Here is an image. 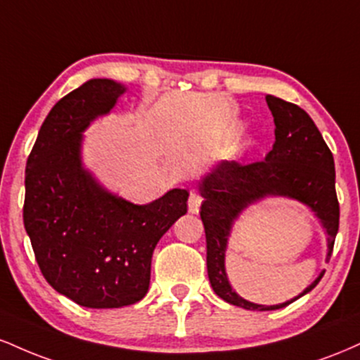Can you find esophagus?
Listing matches in <instances>:
<instances>
[{
  "mask_svg": "<svg viewBox=\"0 0 360 360\" xmlns=\"http://www.w3.org/2000/svg\"><path fill=\"white\" fill-rule=\"evenodd\" d=\"M201 201H203V198H201L196 191H191V194H189V201H188V212L191 214L200 213Z\"/></svg>",
  "mask_w": 360,
  "mask_h": 360,
  "instance_id": "1",
  "label": "esophagus"
}]
</instances>
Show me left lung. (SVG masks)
<instances>
[{
  "label": "left lung",
  "instance_id": "left-lung-1",
  "mask_svg": "<svg viewBox=\"0 0 360 360\" xmlns=\"http://www.w3.org/2000/svg\"><path fill=\"white\" fill-rule=\"evenodd\" d=\"M266 101L276 125V142L266 159L247 166H240L235 160H221L198 183L205 200L200 214L205 225L206 267L213 291L226 303L257 311L288 307L311 291L323 278L325 271L296 298L281 304L266 307L238 296L225 269L226 243L238 217L249 206L271 196L300 201L315 213L328 235L326 260L332 255L340 217L333 155L315 122L298 105L271 94H267Z\"/></svg>",
  "mask_w": 360,
  "mask_h": 360
}]
</instances>
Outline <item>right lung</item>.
I'll return each mask as SVG.
<instances>
[{"label":"right lung","mask_w":360,"mask_h":360,"mask_svg":"<svg viewBox=\"0 0 360 360\" xmlns=\"http://www.w3.org/2000/svg\"><path fill=\"white\" fill-rule=\"evenodd\" d=\"M127 88L89 79L44 120L25 171L23 223L47 283L86 308L137 303L150 284L157 242L188 212L186 189L135 205L110 193L82 164V134Z\"/></svg>","instance_id":"1"}]
</instances>
